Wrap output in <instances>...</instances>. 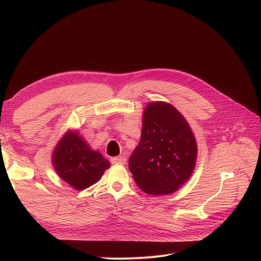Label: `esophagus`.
I'll list each match as a JSON object with an SVG mask.
<instances>
[{
  "mask_svg": "<svg viewBox=\"0 0 261 261\" xmlns=\"http://www.w3.org/2000/svg\"><path fill=\"white\" fill-rule=\"evenodd\" d=\"M110 161H111L112 164H115V165H123L127 160L123 156H114V158H111V160Z\"/></svg>",
  "mask_w": 261,
  "mask_h": 261,
  "instance_id": "1",
  "label": "esophagus"
}]
</instances>
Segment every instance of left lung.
Returning a JSON list of instances; mask_svg holds the SVG:
<instances>
[{
	"label": "left lung",
	"instance_id": "8db88e82",
	"mask_svg": "<svg viewBox=\"0 0 261 261\" xmlns=\"http://www.w3.org/2000/svg\"><path fill=\"white\" fill-rule=\"evenodd\" d=\"M197 143L183 115L166 102H150L139 146L129 159L138 186L148 195L174 193L193 173Z\"/></svg>",
	"mask_w": 261,
	"mask_h": 261
}]
</instances>
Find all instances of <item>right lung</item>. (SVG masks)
I'll list each match as a JSON object with an SVG mask.
<instances>
[{
	"label": "right lung",
	"instance_id": "add662e5",
	"mask_svg": "<svg viewBox=\"0 0 261 261\" xmlns=\"http://www.w3.org/2000/svg\"><path fill=\"white\" fill-rule=\"evenodd\" d=\"M53 164L63 181L81 190L97 182L110 167L108 160L90 149L78 133L67 132L55 148Z\"/></svg>",
	"mask_w": 261,
	"mask_h": 261
}]
</instances>
